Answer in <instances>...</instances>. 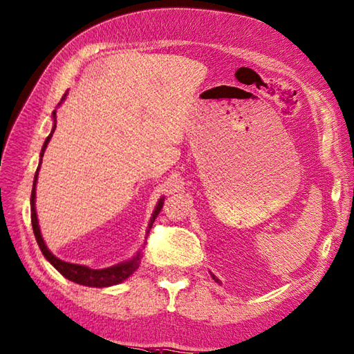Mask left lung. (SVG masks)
I'll return each instance as SVG.
<instances>
[{"instance_id": "8db88e82", "label": "left lung", "mask_w": 354, "mask_h": 354, "mask_svg": "<svg viewBox=\"0 0 354 354\" xmlns=\"http://www.w3.org/2000/svg\"><path fill=\"white\" fill-rule=\"evenodd\" d=\"M211 275H212V278L215 279V283H218V284H220V279H218V278H216V277H215L214 274H211Z\"/></svg>"}]
</instances>
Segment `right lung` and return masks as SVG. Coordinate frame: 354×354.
<instances>
[{"instance_id": "right-lung-1", "label": "right lung", "mask_w": 354, "mask_h": 354, "mask_svg": "<svg viewBox=\"0 0 354 354\" xmlns=\"http://www.w3.org/2000/svg\"><path fill=\"white\" fill-rule=\"evenodd\" d=\"M66 97H67V93L64 94V97L61 98V102L58 103V106H61V103L64 102ZM52 120H53L52 130H50V134L46 138V140H44V143H43V148H41V152H40L39 167H37V170H35L34 183H32V192H31V224H32L35 241H37L39 247H40V250L43 252V256L46 257V260L49 261V263L53 268H55L62 277L70 279V281H73V283L80 284V286H86V287H98V288L121 284L122 281H125L127 278L131 277L134 274V270L139 268L140 259H142V252L140 251L136 252V256H133L130 260L121 261V263H118V265L109 266V268H104V269H93V268H89V266H85V265L70 263V261H64V260L58 259L57 256H53L52 252L49 251L46 242H44V239L41 236L40 225H39V218H37V212H35V185H37L39 170H40V165H41V160H43V153H44V151H46L48 143L50 142L52 134H53V131H55V129H57V109L52 112ZM162 205H165V197L160 198L157 206H156V209H153V212H152V216H151L149 224H148V229H147V234L149 233L153 221H156L157 215L160 214Z\"/></svg>"}]
</instances>
